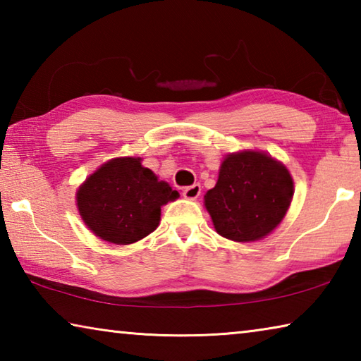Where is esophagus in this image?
I'll list each match as a JSON object with an SVG mask.
<instances>
[{
    "instance_id": "obj_1",
    "label": "esophagus",
    "mask_w": 361,
    "mask_h": 361,
    "mask_svg": "<svg viewBox=\"0 0 361 361\" xmlns=\"http://www.w3.org/2000/svg\"><path fill=\"white\" fill-rule=\"evenodd\" d=\"M183 195H185L186 199L189 200H194L197 199L200 195V185H191V186H186L183 189Z\"/></svg>"
}]
</instances>
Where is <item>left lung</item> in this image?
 Wrapping results in <instances>:
<instances>
[{"instance_id": "1", "label": "left lung", "mask_w": 361, "mask_h": 361, "mask_svg": "<svg viewBox=\"0 0 361 361\" xmlns=\"http://www.w3.org/2000/svg\"><path fill=\"white\" fill-rule=\"evenodd\" d=\"M291 197L286 167L264 152L245 151L224 159L215 188L205 194V207L219 235L253 242L277 228Z\"/></svg>"}]
</instances>
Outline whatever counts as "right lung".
Returning a JSON list of instances; mask_svg holds the SVG:
<instances>
[{
  "label": "right lung",
  "mask_w": 361,
  "mask_h": 361,
  "mask_svg": "<svg viewBox=\"0 0 361 361\" xmlns=\"http://www.w3.org/2000/svg\"><path fill=\"white\" fill-rule=\"evenodd\" d=\"M178 197V191L159 181L140 157H122L90 175L76 200L84 223L95 235L127 245L151 234L161 219V207Z\"/></svg>",
  "instance_id": "obj_1"
}]
</instances>
